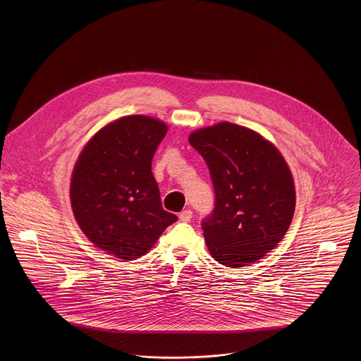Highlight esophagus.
I'll use <instances>...</instances> for the list:
<instances>
[{
  "mask_svg": "<svg viewBox=\"0 0 361 361\" xmlns=\"http://www.w3.org/2000/svg\"><path fill=\"white\" fill-rule=\"evenodd\" d=\"M192 216H193L192 209H183V211L179 214V219L183 221V222H189V221L192 219Z\"/></svg>",
  "mask_w": 361,
  "mask_h": 361,
  "instance_id": "1",
  "label": "esophagus"
}]
</instances>
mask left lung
Here are the masks:
<instances>
[{"label":"left lung","instance_id":"8db88e82","mask_svg":"<svg viewBox=\"0 0 361 361\" xmlns=\"http://www.w3.org/2000/svg\"><path fill=\"white\" fill-rule=\"evenodd\" d=\"M189 143L206 159L215 192V207L202 222L211 256L231 268L264 257L295 214L286 161L257 132L231 122L193 132Z\"/></svg>","mask_w":361,"mask_h":361}]
</instances>
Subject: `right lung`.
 I'll return each instance as SVG.
<instances>
[{
    "mask_svg": "<svg viewBox=\"0 0 361 361\" xmlns=\"http://www.w3.org/2000/svg\"><path fill=\"white\" fill-rule=\"evenodd\" d=\"M168 126L146 115L122 116L85 146L71 179V206L89 240L108 255H146L178 216L161 204L152 159Z\"/></svg>",
    "mask_w": 361,
    "mask_h": 361,
    "instance_id": "1",
    "label": "right lung"
}]
</instances>
